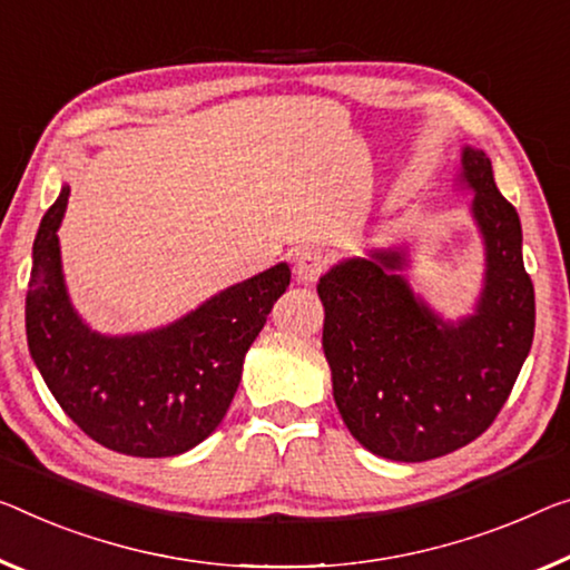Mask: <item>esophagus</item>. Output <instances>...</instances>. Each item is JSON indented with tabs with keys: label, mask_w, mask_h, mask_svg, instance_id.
I'll return each instance as SVG.
<instances>
[{
	"label": "esophagus",
	"mask_w": 570,
	"mask_h": 570,
	"mask_svg": "<svg viewBox=\"0 0 570 570\" xmlns=\"http://www.w3.org/2000/svg\"><path fill=\"white\" fill-rule=\"evenodd\" d=\"M328 265V257L321 249H303L295 255V275L303 283H315Z\"/></svg>",
	"instance_id": "obj_1"
}]
</instances>
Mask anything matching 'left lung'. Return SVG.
<instances>
[{"mask_svg":"<svg viewBox=\"0 0 570 570\" xmlns=\"http://www.w3.org/2000/svg\"><path fill=\"white\" fill-rule=\"evenodd\" d=\"M463 178L487 239V287L476 315L445 326L420 305L395 252L348 259L321 277L323 352L341 417L364 449L392 461L453 453L494 423L535 334V291L522 262L514 206L492 163L463 150Z\"/></svg>","mask_w":570,"mask_h":570,"instance_id":"left-lung-1","label":"left lung"}]
</instances>
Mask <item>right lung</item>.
I'll return each instance as SVG.
<instances>
[{
	"mask_svg": "<svg viewBox=\"0 0 570 570\" xmlns=\"http://www.w3.org/2000/svg\"><path fill=\"white\" fill-rule=\"evenodd\" d=\"M68 194L42 216L32 247L24 326L35 364L63 413L104 449L139 459L186 453L224 420L291 267L244 279L163 331L104 338L78 321L60 275L56 232Z\"/></svg>",
	"mask_w": 570,
	"mask_h": 570,
	"instance_id": "obj_1",
	"label": "right lung"
}]
</instances>
